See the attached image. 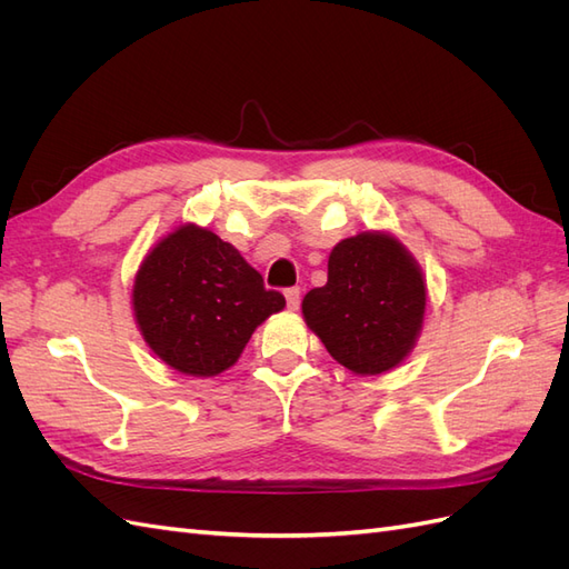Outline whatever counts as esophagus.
Masks as SVG:
<instances>
[{"mask_svg": "<svg viewBox=\"0 0 569 569\" xmlns=\"http://www.w3.org/2000/svg\"><path fill=\"white\" fill-rule=\"evenodd\" d=\"M284 299H287V308H289V311H297V308H299V299H301L299 287L284 289Z\"/></svg>", "mask_w": 569, "mask_h": 569, "instance_id": "esophagus-1", "label": "esophagus"}]
</instances>
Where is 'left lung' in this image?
Listing matches in <instances>:
<instances>
[{
  "label": "left lung",
  "mask_w": 569,
  "mask_h": 569,
  "mask_svg": "<svg viewBox=\"0 0 569 569\" xmlns=\"http://www.w3.org/2000/svg\"><path fill=\"white\" fill-rule=\"evenodd\" d=\"M427 282L399 237L368 230L341 239L327 284L301 301L303 320L339 366L360 377L399 368L425 327Z\"/></svg>",
  "instance_id": "8db88e82"
}]
</instances>
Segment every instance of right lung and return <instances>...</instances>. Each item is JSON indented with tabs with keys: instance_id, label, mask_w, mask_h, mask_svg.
Wrapping results in <instances>:
<instances>
[{
	"instance_id": "right-lung-1",
	"label": "right lung",
	"mask_w": 569,
	"mask_h": 569,
	"mask_svg": "<svg viewBox=\"0 0 569 569\" xmlns=\"http://www.w3.org/2000/svg\"><path fill=\"white\" fill-rule=\"evenodd\" d=\"M130 303L153 356L176 372L216 377L237 363L258 325L282 311L284 297L213 230L182 222L142 258Z\"/></svg>"
}]
</instances>
